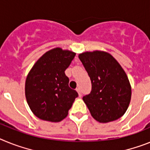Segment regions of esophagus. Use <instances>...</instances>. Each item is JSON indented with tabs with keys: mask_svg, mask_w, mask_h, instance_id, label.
Here are the masks:
<instances>
[{
	"mask_svg": "<svg viewBox=\"0 0 150 150\" xmlns=\"http://www.w3.org/2000/svg\"><path fill=\"white\" fill-rule=\"evenodd\" d=\"M76 91H77V92L79 93V97H81V96H82V92H81V90L80 88H77Z\"/></svg>",
	"mask_w": 150,
	"mask_h": 150,
	"instance_id": "34e87169",
	"label": "esophagus"
}]
</instances>
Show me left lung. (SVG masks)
I'll use <instances>...</instances> for the list:
<instances>
[{"label": "left lung", "mask_w": 150, "mask_h": 150, "mask_svg": "<svg viewBox=\"0 0 150 150\" xmlns=\"http://www.w3.org/2000/svg\"><path fill=\"white\" fill-rule=\"evenodd\" d=\"M79 58L89 75L92 89L83 97L91 115L100 123L117 120L127 111L131 87L125 71L109 53H80Z\"/></svg>", "instance_id": "left-lung-1"}]
</instances>
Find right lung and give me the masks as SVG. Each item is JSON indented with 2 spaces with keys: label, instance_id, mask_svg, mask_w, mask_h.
Returning <instances> with one entry per match:
<instances>
[{
  "label": "right lung",
  "instance_id": "obj_1",
  "mask_svg": "<svg viewBox=\"0 0 150 150\" xmlns=\"http://www.w3.org/2000/svg\"><path fill=\"white\" fill-rule=\"evenodd\" d=\"M75 53L57 47L46 52L27 75L25 92L35 115L44 121L59 122L68 115L79 94L69 87L65 71Z\"/></svg>",
  "mask_w": 150,
  "mask_h": 150
}]
</instances>
